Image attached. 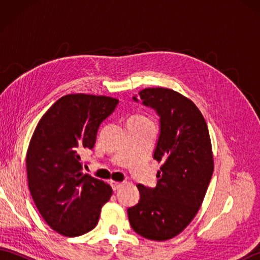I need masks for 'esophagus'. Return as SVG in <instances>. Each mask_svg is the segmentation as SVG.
Here are the masks:
<instances>
[{"label":"esophagus","mask_w":260,"mask_h":260,"mask_svg":"<svg viewBox=\"0 0 260 260\" xmlns=\"http://www.w3.org/2000/svg\"><path fill=\"white\" fill-rule=\"evenodd\" d=\"M124 184V182H119V181H110V185H112V187H113V190L114 191H116V190H118L119 187Z\"/></svg>","instance_id":"obj_1"}]
</instances>
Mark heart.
Instances as JSON below:
<instances>
[{
  "instance_id": "b5f03b06",
  "label": "heart",
  "mask_w": 260,
  "mask_h": 260,
  "mask_svg": "<svg viewBox=\"0 0 260 260\" xmlns=\"http://www.w3.org/2000/svg\"><path fill=\"white\" fill-rule=\"evenodd\" d=\"M129 120H136V121H148L150 120V118H147L146 116H142V115H136V116H133Z\"/></svg>"
}]
</instances>
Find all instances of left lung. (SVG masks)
I'll use <instances>...</instances> for the list:
<instances>
[{
    "instance_id": "left-lung-1",
    "label": "left lung",
    "mask_w": 260,
    "mask_h": 260,
    "mask_svg": "<svg viewBox=\"0 0 260 260\" xmlns=\"http://www.w3.org/2000/svg\"><path fill=\"white\" fill-rule=\"evenodd\" d=\"M139 96L161 117L153 157L162 165L154 189L137 185L140 201L127 214L135 233L164 241L181 234L201 207L214 167L211 140L206 119L191 99L162 87L145 88Z\"/></svg>"
}]
</instances>
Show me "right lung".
<instances>
[{
  "label": "right lung",
  "mask_w": 260,
  "mask_h": 260,
  "mask_svg": "<svg viewBox=\"0 0 260 260\" xmlns=\"http://www.w3.org/2000/svg\"><path fill=\"white\" fill-rule=\"evenodd\" d=\"M118 99L70 93L54 103L36 127L27 147V183L39 212L51 229L78 237L96 227L113 194L108 183L81 172L80 153L92 148L97 131Z\"/></svg>",
  "instance_id": "1"
}]
</instances>
